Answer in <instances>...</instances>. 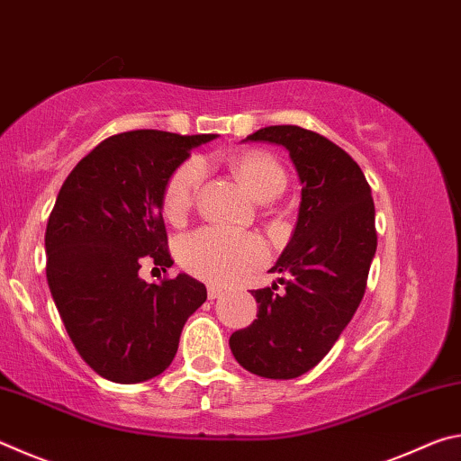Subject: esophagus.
I'll list each match as a JSON object with an SVG mask.
<instances>
[{
	"label": "esophagus",
	"mask_w": 461,
	"mask_h": 461,
	"mask_svg": "<svg viewBox=\"0 0 461 461\" xmlns=\"http://www.w3.org/2000/svg\"><path fill=\"white\" fill-rule=\"evenodd\" d=\"M221 294H223V288H221V286H215V285H213V286L207 288V296H209V299H212V301H213V299H220Z\"/></svg>",
	"instance_id": "34e87169"
}]
</instances>
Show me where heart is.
<instances>
[{"label":"heart","instance_id":"obj_1","mask_svg":"<svg viewBox=\"0 0 461 461\" xmlns=\"http://www.w3.org/2000/svg\"><path fill=\"white\" fill-rule=\"evenodd\" d=\"M231 173L256 201L275 199L283 193L286 175L268 152L248 150L230 160ZM203 181V165L191 158L168 178L162 209L168 221L183 223L189 215L194 194ZM183 267L197 278L213 285H231L267 262V244L254 233L203 228L186 236L178 246Z\"/></svg>","mask_w":461,"mask_h":461}]
</instances>
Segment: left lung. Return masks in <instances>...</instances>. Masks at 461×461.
Listing matches in <instances>:
<instances>
[{"label": "left lung", "instance_id": "1", "mask_svg": "<svg viewBox=\"0 0 461 461\" xmlns=\"http://www.w3.org/2000/svg\"><path fill=\"white\" fill-rule=\"evenodd\" d=\"M246 140L285 146L303 185L291 240L270 272L277 285L252 291L258 319L231 333L240 366L291 380L323 360L362 303L376 254L374 201L362 168L331 140L299 126H268Z\"/></svg>", "mask_w": 461, "mask_h": 461}]
</instances>
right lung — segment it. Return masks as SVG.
Wrapping results in <instances>:
<instances>
[{
  "instance_id": "1",
  "label": "right lung",
  "mask_w": 461,
  "mask_h": 461,
  "mask_svg": "<svg viewBox=\"0 0 461 461\" xmlns=\"http://www.w3.org/2000/svg\"><path fill=\"white\" fill-rule=\"evenodd\" d=\"M215 134L134 130L85 156L46 225V280L68 338L99 376L136 384L165 372L207 299L189 275L148 285L142 264L173 267L162 220L168 178Z\"/></svg>"
}]
</instances>
